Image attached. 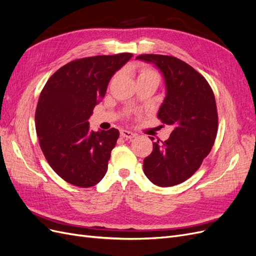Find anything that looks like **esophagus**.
I'll return each mask as SVG.
<instances>
[{
	"mask_svg": "<svg viewBox=\"0 0 256 256\" xmlns=\"http://www.w3.org/2000/svg\"><path fill=\"white\" fill-rule=\"evenodd\" d=\"M120 136L124 138H136V134L131 132V131H128V130H120Z\"/></svg>",
	"mask_w": 256,
	"mask_h": 256,
	"instance_id": "1",
	"label": "esophagus"
}]
</instances>
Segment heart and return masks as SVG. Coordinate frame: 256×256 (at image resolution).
Segmentation results:
<instances>
[{
	"label": "heart",
	"mask_w": 256,
	"mask_h": 256,
	"mask_svg": "<svg viewBox=\"0 0 256 256\" xmlns=\"http://www.w3.org/2000/svg\"><path fill=\"white\" fill-rule=\"evenodd\" d=\"M147 76H150V78H156L157 80H159V74L152 70V69L142 68L140 70V74H138V78H147Z\"/></svg>",
	"instance_id": "1"
}]
</instances>
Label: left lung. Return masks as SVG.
I'll return each instance as SVG.
<instances>
[{
    "label": "left lung",
    "mask_w": 256,
    "mask_h": 256,
    "mask_svg": "<svg viewBox=\"0 0 256 256\" xmlns=\"http://www.w3.org/2000/svg\"><path fill=\"white\" fill-rule=\"evenodd\" d=\"M136 58L154 64L164 76L166 97L158 118L173 127L166 141L152 143L143 171L152 184L171 187L194 174L210 152L218 130L216 99L204 76L182 60L160 54Z\"/></svg>",
    "instance_id": "obj_1"
}]
</instances>
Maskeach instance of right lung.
<instances>
[{"mask_svg":"<svg viewBox=\"0 0 256 256\" xmlns=\"http://www.w3.org/2000/svg\"><path fill=\"white\" fill-rule=\"evenodd\" d=\"M131 58L120 53L72 60L54 72L40 92L35 113L40 148L53 171L76 187H92L106 173L120 132H95L88 118L113 74Z\"/></svg>","mask_w":256,"mask_h":256,"instance_id":"add662e5","label":"right lung"}]
</instances>
